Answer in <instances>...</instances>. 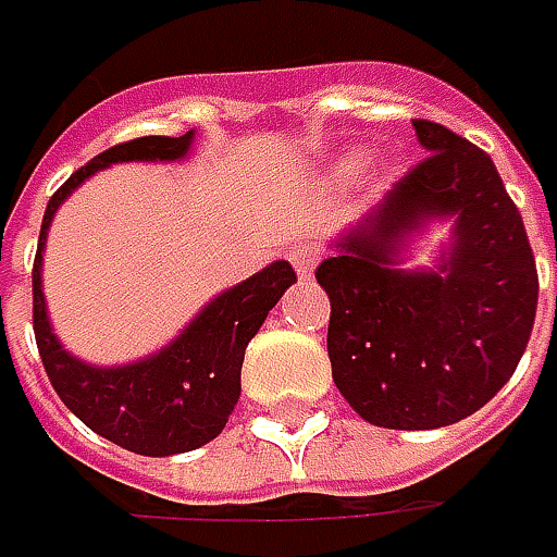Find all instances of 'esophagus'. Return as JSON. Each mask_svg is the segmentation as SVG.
<instances>
[{
  "instance_id": "esophagus-1",
  "label": "esophagus",
  "mask_w": 557,
  "mask_h": 557,
  "mask_svg": "<svg viewBox=\"0 0 557 557\" xmlns=\"http://www.w3.org/2000/svg\"><path fill=\"white\" fill-rule=\"evenodd\" d=\"M319 245H312V242H300V245H294L288 250L290 263H294V269L300 272V275H312V269H315V263H319Z\"/></svg>"
}]
</instances>
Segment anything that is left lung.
<instances>
[{
    "mask_svg": "<svg viewBox=\"0 0 557 557\" xmlns=\"http://www.w3.org/2000/svg\"><path fill=\"white\" fill-rule=\"evenodd\" d=\"M428 158L315 269L332 300L329 359L344 399L377 428L431 431L474 416L515 374L536 319V260L496 163L434 120H412ZM431 215H456L437 270L393 267Z\"/></svg>",
    "mask_w": 557,
    "mask_h": 557,
    "instance_id": "1",
    "label": "left lung"
}]
</instances>
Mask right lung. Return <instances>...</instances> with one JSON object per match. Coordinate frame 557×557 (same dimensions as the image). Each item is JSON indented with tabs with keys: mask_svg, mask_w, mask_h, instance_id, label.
Here are the masks:
<instances>
[{
	"mask_svg": "<svg viewBox=\"0 0 557 557\" xmlns=\"http://www.w3.org/2000/svg\"><path fill=\"white\" fill-rule=\"evenodd\" d=\"M195 133L141 136L120 141L79 166L46 207L39 247L33 260V334L54 394L86 428L139 456L191 453L216 437L242 396V362L250 337L260 332L269 310L297 282L288 260H275L247 282L223 290L203 307L161 354L96 369L71 356L54 337L42 297V247L54 210L92 173L123 161H180Z\"/></svg>",
	"mask_w": 557,
	"mask_h": 557,
	"instance_id": "right-lung-1",
	"label": "right lung"
}]
</instances>
